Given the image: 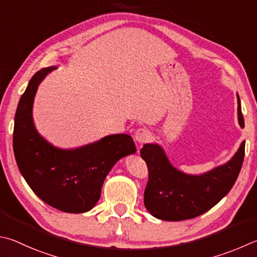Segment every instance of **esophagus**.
I'll return each mask as SVG.
<instances>
[{
	"label": "esophagus",
	"instance_id": "esophagus-1",
	"mask_svg": "<svg viewBox=\"0 0 257 257\" xmlns=\"http://www.w3.org/2000/svg\"><path fill=\"white\" fill-rule=\"evenodd\" d=\"M151 138V133L147 128H138L135 133V141L139 144H145Z\"/></svg>",
	"mask_w": 257,
	"mask_h": 257
}]
</instances>
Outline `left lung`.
Here are the masks:
<instances>
[{
  "instance_id": "1",
  "label": "left lung",
  "mask_w": 257,
  "mask_h": 257,
  "mask_svg": "<svg viewBox=\"0 0 257 257\" xmlns=\"http://www.w3.org/2000/svg\"><path fill=\"white\" fill-rule=\"evenodd\" d=\"M237 102L238 122L244 128L238 94ZM141 156L148 167L145 207L162 220L181 221L207 212L229 192L244 161L245 142L229 162L201 175H189L176 170L157 144L144 145Z\"/></svg>"
}]
</instances>
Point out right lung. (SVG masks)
<instances>
[{
  "label": "right lung",
  "mask_w": 257,
  "mask_h": 257,
  "mask_svg": "<svg viewBox=\"0 0 257 257\" xmlns=\"http://www.w3.org/2000/svg\"><path fill=\"white\" fill-rule=\"evenodd\" d=\"M55 68L37 72L19 101L13 151L22 176L44 202L60 211L82 213L95 206L110 170L120 158L136 153V146L125 134L75 149L54 147L41 137L32 120V105L40 82Z\"/></svg>",
  "instance_id": "obj_1"
}]
</instances>
